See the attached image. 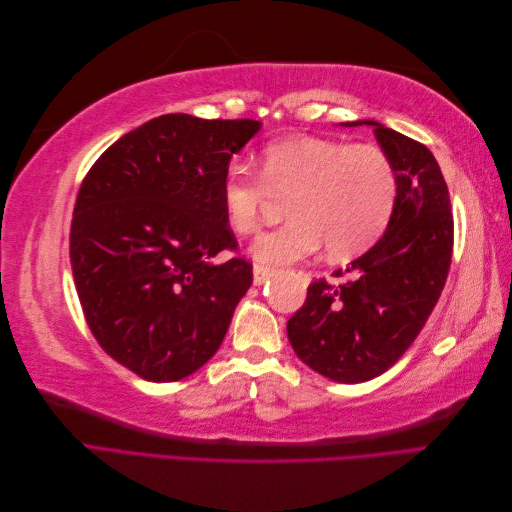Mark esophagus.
I'll use <instances>...</instances> for the list:
<instances>
[{"label": "esophagus", "instance_id": "1", "mask_svg": "<svg viewBox=\"0 0 512 512\" xmlns=\"http://www.w3.org/2000/svg\"><path fill=\"white\" fill-rule=\"evenodd\" d=\"M273 269H269V267H262V265H254V284L256 286H262L265 284L267 280H271L273 277Z\"/></svg>", "mask_w": 512, "mask_h": 512}]
</instances>
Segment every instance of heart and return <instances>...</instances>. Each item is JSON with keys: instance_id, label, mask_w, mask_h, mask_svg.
<instances>
[{"instance_id": "b5f03b06", "label": "heart", "mask_w": 512, "mask_h": 512, "mask_svg": "<svg viewBox=\"0 0 512 512\" xmlns=\"http://www.w3.org/2000/svg\"><path fill=\"white\" fill-rule=\"evenodd\" d=\"M288 196L286 220L260 235L252 254L265 265H288L324 245L335 260L367 252L389 228L399 198L393 160L376 145L292 136L260 151L256 175L230 164L220 203L237 235L258 230L271 196Z\"/></svg>"}]
</instances>
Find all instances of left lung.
Here are the masks:
<instances>
[{
    "label": "left lung",
    "instance_id": "obj_1",
    "mask_svg": "<svg viewBox=\"0 0 512 512\" xmlns=\"http://www.w3.org/2000/svg\"><path fill=\"white\" fill-rule=\"evenodd\" d=\"M365 123L374 126L397 168L393 220L369 252L352 260L350 280L331 284L318 277L288 320V339L299 359L346 384L384 374L410 348L440 299L455 237L451 196L433 153L376 121Z\"/></svg>",
    "mask_w": 512,
    "mask_h": 512
}]
</instances>
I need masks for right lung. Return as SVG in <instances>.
<instances>
[{
  "mask_svg": "<svg viewBox=\"0 0 512 512\" xmlns=\"http://www.w3.org/2000/svg\"><path fill=\"white\" fill-rule=\"evenodd\" d=\"M256 119L162 115L89 168L70 228L76 292L91 333L151 382L194 374L218 352L252 286L220 203V181Z\"/></svg>",
  "mask_w": 512,
  "mask_h": 512,
  "instance_id": "1",
  "label": "right lung"
}]
</instances>
